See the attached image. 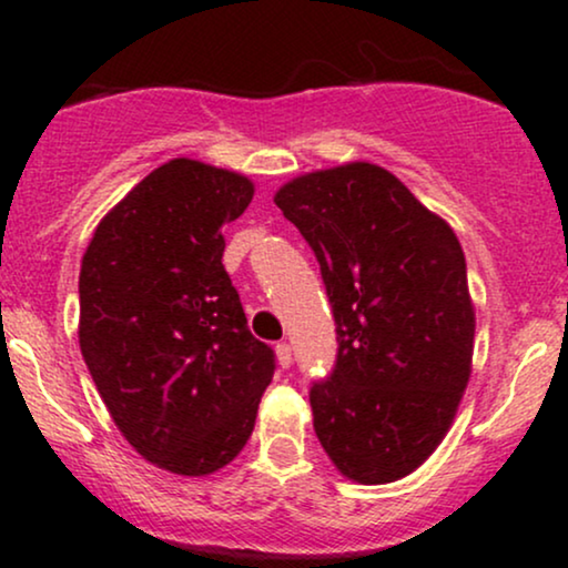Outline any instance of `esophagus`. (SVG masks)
<instances>
[{
	"mask_svg": "<svg viewBox=\"0 0 568 568\" xmlns=\"http://www.w3.org/2000/svg\"><path fill=\"white\" fill-rule=\"evenodd\" d=\"M275 355H277V366H280V368H291L293 357H291V347H288V344L280 342L277 347H275Z\"/></svg>",
	"mask_w": 568,
	"mask_h": 568,
	"instance_id": "esophagus-1",
	"label": "esophagus"
}]
</instances>
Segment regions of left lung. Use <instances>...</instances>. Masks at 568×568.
Listing matches in <instances>:
<instances>
[{
  "instance_id": "left-lung-1",
  "label": "left lung",
  "mask_w": 568,
  "mask_h": 568,
  "mask_svg": "<svg viewBox=\"0 0 568 568\" xmlns=\"http://www.w3.org/2000/svg\"><path fill=\"white\" fill-rule=\"evenodd\" d=\"M275 205L315 251L336 317L334 376L310 393L317 440L355 484L406 478L446 438L473 374L459 240L363 160L285 181Z\"/></svg>"
}]
</instances>
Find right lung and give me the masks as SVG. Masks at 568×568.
Segmentation results:
<instances>
[{
    "label": "right lung",
    "mask_w": 568,
    "mask_h": 568,
    "mask_svg": "<svg viewBox=\"0 0 568 568\" xmlns=\"http://www.w3.org/2000/svg\"><path fill=\"white\" fill-rule=\"evenodd\" d=\"M253 181L175 158L98 221L80 266V349L116 429L184 478L243 452L275 355L247 331L221 230Z\"/></svg>",
    "instance_id": "obj_1"
}]
</instances>
